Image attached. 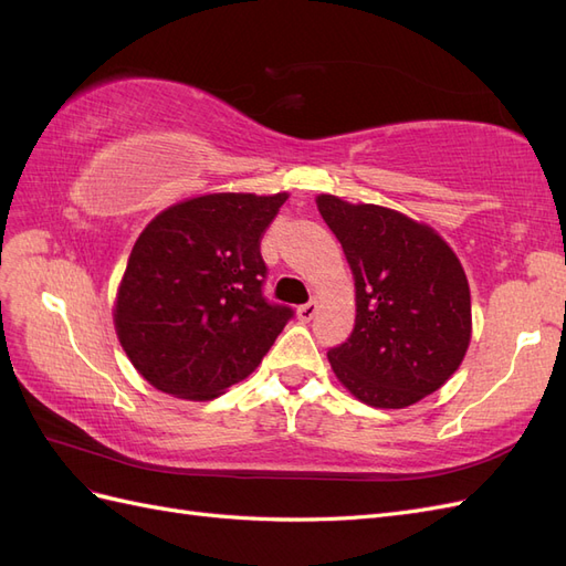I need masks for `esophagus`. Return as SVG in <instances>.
Instances as JSON below:
<instances>
[{"instance_id":"1","label":"esophagus","mask_w":566,"mask_h":566,"mask_svg":"<svg viewBox=\"0 0 566 566\" xmlns=\"http://www.w3.org/2000/svg\"><path fill=\"white\" fill-rule=\"evenodd\" d=\"M316 312H318V302H316V300H310V302L300 306V310H297V316H300V321L310 323V321L316 316Z\"/></svg>"}]
</instances>
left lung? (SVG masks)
Returning a JSON list of instances; mask_svg holds the SVG:
<instances>
[{"mask_svg":"<svg viewBox=\"0 0 566 566\" xmlns=\"http://www.w3.org/2000/svg\"><path fill=\"white\" fill-rule=\"evenodd\" d=\"M354 273L356 321L328 361L358 401L406 408L437 391L470 345V285L443 238L410 217L316 198Z\"/></svg>","mask_w":566,"mask_h":566,"instance_id":"1","label":"left lung"}]
</instances>
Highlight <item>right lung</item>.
<instances>
[{"mask_svg": "<svg viewBox=\"0 0 566 566\" xmlns=\"http://www.w3.org/2000/svg\"><path fill=\"white\" fill-rule=\"evenodd\" d=\"M287 193H210L160 212L115 302L129 361L160 391L208 401L245 380L295 312L264 297L260 241Z\"/></svg>", "mask_w": 566, "mask_h": 566, "instance_id": "add662e5", "label": "right lung"}]
</instances>
